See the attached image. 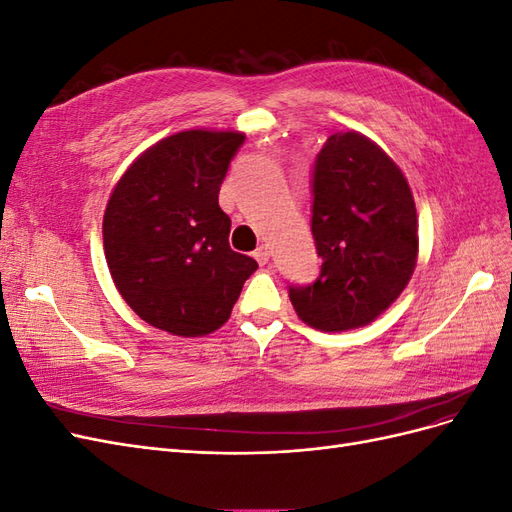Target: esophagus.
Segmentation results:
<instances>
[{
  "instance_id": "1",
  "label": "esophagus",
  "mask_w": 512,
  "mask_h": 512,
  "mask_svg": "<svg viewBox=\"0 0 512 512\" xmlns=\"http://www.w3.org/2000/svg\"><path fill=\"white\" fill-rule=\"evenodd\" d=\"M254 258L260 262V265H267L269 258H271V247L269 245H260L258 250L254 252Z\"/></svg>"
}]
</instances>
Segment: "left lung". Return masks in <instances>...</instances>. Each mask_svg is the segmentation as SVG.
Segmentation results:
<instances>
[{"label": "left lung", "mask_w": 512, "mask_h": 512, "mask_svg": "<svg viewBox=\"0 0 512 512\" xmlns=\"http://www.w3.org/2000/svg\"><path fill=\"white\" fill-rule=\"evenodd\" d=\"M312 235L322 258L312 284L288 286L309 327H365L410 282L416 207L410 185L386 153L356 132L327 138L312 168Z\"/></svg>", "instance_id": "8db88e82"}]
</instances>
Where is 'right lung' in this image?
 <instances>
[{"label":"right lung","instance_id":"obj_1","mask_svg":"<svg viewBox=\"0 0 512 512\" xmlns=\"http://www.w3.org/2000/svg\"><path fill=\"white\" fill-rule=\"evenodd\" d=\"M245 136L188 130L164 138L117 183L104 254L121 297L151 327L181 337L220 329L258 262L230 250L220 185Z\"/></svg>","mask_w":512,"mask_h":512}]
</instances>
